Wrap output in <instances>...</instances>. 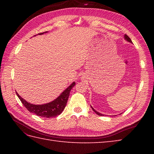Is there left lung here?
Wrapping results in <instances>:
<instances>
[{"mask_svg":"<svg viewBox=\"0 0 154 154\" xmlns=\"http://www.w3.org/2000/svg\"><path fill=\"white\" fill-rule=\"evenodd\" d=\"M124 39H125V40H126L127 42H130V43H131V44H132V40H131V39H130L128 36L127 35H124ZM91 107L92 108V109H93V110L94 111V112H95L97 115H99V116H104V114H101V113H100V112H97V111H96L95 110H94L93 108L92 107V106H91Z\"/></svg>","mask_w":154,"mask_h":154,"instance_id":"obj_1","label":"left lung"}]
</instances>
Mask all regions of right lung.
Instances as JSON below:
<instances>
[{"mask_svg": "<svg viewBox=\"0 0 154 154\" xmlns=\"http://www.w3.org/2000/svg\"><path fill=\"white\" fill-rule=\"evenodd\" d=\"M47 32H45L43 33L38 34V35H42L45 33H47ZM75 82H73L55 100L51 101V102L43 104H34L28 103L25 99H22L17 92H16V93L22 103L24 104V106L26 108L29 112L34 113L37 116L49 119V118L55 117L60 115L63 112L65 106H66L70 91L72 89V88L75 86Z\"/></svg>", "mask_w": 154, "mask_h": 154, "instance_id": "obj_1", "label": "right lung"}]
</instances>
